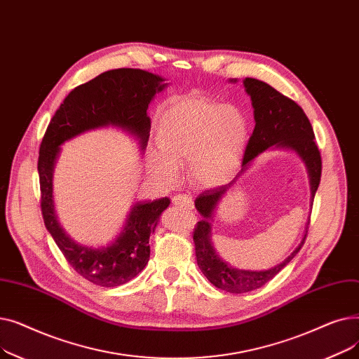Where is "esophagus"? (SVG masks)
Segmentation results:
<instances>
[{
  "label": "esophagus",
  "mask_w": 359,
  "mask_h": 359,
  "mask_svg": "<svg viewBox=\"0 0 359 359\" xmlns=\"http://www.w3.org/2000/svg\"><path fill=\"white\" fill-rule=\"evenodd\" d=\"M173 203L177 205V206H183V208H187V210H192L194 208V202H192V198L187 196V195H183V194H179L176 196H173Z\"/></svg>",
  "instance_id": "34e87169"
}]
</instances>
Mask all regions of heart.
<instances>
[{"label": "heart", "instance_id": "obj_1", "mask_svg": "<svg viewBox=\"0 0 359 359\" xmlns=\"http://www.w3.org/2000/svg\"><path fill=\"white\" fill-rule=\"evenodd\" d=\"M249 130L241 109L206 97H183L161 113L157 123L161 156L151 157V168L170 183L176 179V168L189 164V176L198 186H224L237 173Z\"/></svg>", "mask_w": 359, "mask_h": 359}]
</instances>
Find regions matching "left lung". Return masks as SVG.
Masks as SVG:
<instances>
[{"instance_id":"left-lung-1","label":"left lung","mask_w":359,"mask_h":359,"mask_svg":"<svg viewBox=\"0 0 359 359\" xmlns=\"http://www.w3.org/2000/svg\"><path fill=\"white\" fill-rule=\"evenodd\" d=\"M236 81V80H234ZM246 91L252 99L255 109V129L248 142L246 151L243 157V167L246 168L249 163L262 154L269 147L290 148L303 158L309 168L311 195L314 199L316 191L322 177V156L314 141L313 126L306 116L304 110L294 100L280 94L269 84L256 79H246L243 81ZM243 168V170H244ZM236 180L229 184L214 187L210 191H203L195 201L196 210L203 217L198 221L194 230L195 255L199 269L208 278L212 285L231 294H244L255 291L278 275L284 269L294 256L303 248L307 234L304 236L299 246L288 256L284 262L268 271H243L222 262L211 244L210 233L211 227L208 219L215 210L221 198L227 194Z\"/></svg>"}]
</instances>
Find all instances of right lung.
<instances>
[{"label":"right lung","instance_id":"1","mask_svg":"<svg viewBox=\"0 0 359 359\" xmlns=\"http://www.w3.org/2000/svg\"><path fill=\"white\" fill-rule=\"evenodd\" d=\"M158 75L142 69H110L75 87L55 111L43 135L37 172L41 183V210L45 225L71 268L94 285L104 288L126 284L149 259V236L154 233L168 198L138 202L130 210L121 236L107 248L91 249L72 241L60 227L52 199V172L60 145L83 132L106 125L129 130L141 140L149 137V102L165 84Z\"/></svg>","mask_w":359,"mask_h":359}]
</instances>
